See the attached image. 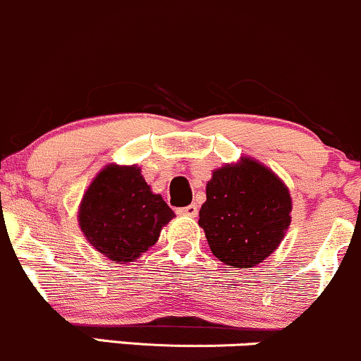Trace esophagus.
I'll list each match as a JSON object with an SVG mask.
<instances>
[{
  "mask_svg": "<svg viewBox=\"0 0 361 361\" xmlns=\"http://www.w3.org/2000/svg\"><path fill=\"white\" fill-rule=\"evenodd\" d=\"M177 213H179V215L191 216V219H195V216L197 215V207H196V204H188V207L179 208V210H177Z\"/></svg>",
  "mask_w": 361,
  "mask_h": 361,
  "instance_id": "obj_1",
  "label": "esophagus"
}]
</instances>
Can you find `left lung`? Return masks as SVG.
I'll list each match as a JSON object with an SVG mask.
<instances>
[{
    "label": "left lung",
    "mask_w": 361,
    "mask_h": 361,
    "mask_svg": "<svg viewBox=\"0 0 361 361\" xmlns=\"http://www.w3.org/2000/svg\"><path fill=\"white\" fill-rule=\"evenodd\" d=\"M289 188L251 157L212 172L200 210L212 253L231 269H253L279 247L290 224Z\"/></svg>",
    "instance_id": "obj_1"
}]
</instances>
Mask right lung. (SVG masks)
I'll return each mask as SVG.
<instances>
[{
	"mask_svg": "<svg viewBox=\"0 0 361 361\" xmlns=\"http://www.w3.org/2000/svg\"><path fill=\"white\" fill-rule=\"evenodd\" d=\"M176 216L154 195L137 165L108 164L84 191L77 220L84 238L108 259L129 263L160 238Z\"/></svg>",
	"mask_w": 361,
	"mask_h": 361,
	"instance_id": "right-lung-1",
	"label": "right lung"
}]
</instances>
